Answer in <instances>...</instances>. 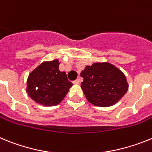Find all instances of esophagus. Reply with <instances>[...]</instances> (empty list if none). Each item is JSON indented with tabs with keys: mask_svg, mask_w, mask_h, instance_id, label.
Segmentation results:
<instances>
[{
	"mask_svg": "<svg viewBox=\"0 0 152 152\" xmlns=\"http://www.w3.org/2000/svg\"><path fill=\"white\" fill-rule=\"evenodd\" d=\"M73 83L74 84H79L80 83V80L78 79V80H76L75 81H73Z\"/></svg>",
	"mask_w": 152,
	"mask_h": 152,
	"instance_id": "34e87169",
	"label": "esophagus"
}]
</instances>
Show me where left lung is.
I'll use <instances>...</instances> for the list:
<instances>
[{
  "label": "left lung",
  "mask_w": 152,
  "mask_h": 152,
  "mask_svg": "<svg viewBox=\"0 0 152 152\" xmlns=\"http://www.w3.org/2000/svg\"><path fill=\"white\" fill-rule=\"evenodd\" d=\"M81 88L87 100L99 107H109L118 102L129 89L123 72L109 63L87 66L80 73Z\"/></svg>",
  "instance_id": "1"
}]
</instances>
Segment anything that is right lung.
Here are the masks:
<instances>
[{
	"instance_id": "1",
	"label": "right lung",
	"mask_w": 152,
	"mask_h": 152,
	"mask_svg": "<svg viewBox=\"0 0 152 152\" xmlns=\"http://www.w3.org/2000/svg\"><path fill=\"white\" fill-rule=\"evenodd\" d=\"M59 60L44 62L28 76L27 92L34 101L46 106L61 102L72 83L65 72L59 69Z\"/></svg>"
}]
</instances>
